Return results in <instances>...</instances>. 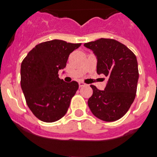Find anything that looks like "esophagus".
I'll use <instances>...</instances> for the list:
<instances>
[{"mask_svg": "<svg viewBox=\"0 0 157 157\" xmlns=\"http://www.w3.org/2000/svg\"><path fill=\"white\" fill-rule=\"evenodd\" d=\"M85 85H86V84L84 82H82V81H80V82H79V86L80 87H84V86H85Z\"/></svg>", "mask_w": 157, "mask_h": 157, "instance_id": "34e87169", "label": "esophagus"}]
</instances>
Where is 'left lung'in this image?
<instances>
[{
  "mask_svg": "<svg viewBox=\"0 0 157 157\" xmlns=\"http://www.w3.org/2000/svg\"><path fill=\"white\" fill-rule=\"evenodd\" d=\"M97 56V72L107 76L105 90L91 85L93 93L88 101L91 112L104 121L121 119L131 107L137 89L139 71L136 56L129 48L113 39L101 38L85 43Z\"/></svg>",
  "mask_w": 157,
  "mask_h": 157,
  "instance_id": "1",
  "label": "left lung"
}]
</instances>
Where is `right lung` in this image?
<instances>
[{
	"label": "right lung",
	"mask_w": 157,
	"mask_h": 157,
	"mask_svg": "<svg viewBox=\"0 0 157 157\" xmlns=\"http://www.w3.org/2000/svg\"><path fill=\"white\" fill-rule=\"evenodd\" d=\"M61 40L42 42L30 51L21 66V86L34 116L54 122L66 114L78 83L64 82L58 71L65 68L68 56L81 46Z\"/></svg>",
	"instance_id": "add662e5"
}]
</instances>
